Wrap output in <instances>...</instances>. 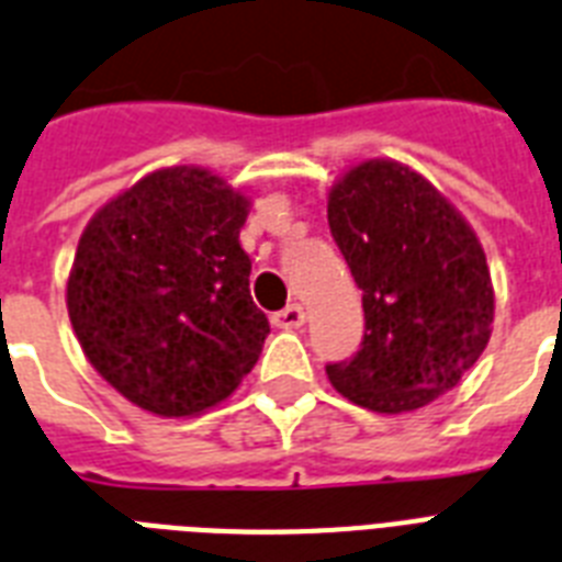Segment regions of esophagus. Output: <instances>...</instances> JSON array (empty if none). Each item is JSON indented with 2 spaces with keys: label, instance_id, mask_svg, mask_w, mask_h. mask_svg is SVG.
Wrapping results in <instances>:
<instances>
[{
  "label": "esophagus",
  "instance_id": "1",
  "mask_svg": "<svg viewBox=\"0 0 562 562\" xmlns=\"http://www.w3.org/2000/svg\"><path fill=\"white\" fill-rule=\"evenodd\" d=\"M271 321H273V326H280V328H296V326H303V323H305L303 305H296V303L285 305L282 312L273 314Z\"/></svg>",
  "mask_w": 562,
  "mask_h": 562
}]
</instances>
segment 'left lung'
<instances>
[{"label": "left lung", "mask_w": 562, "mask_h": 562, "mask_svg": "<svg viewBox=\"0 0 562 562\" xmlns=\"http://www.w3.org/2000/svg\"><path fill=\"white\" fill-rule=\"evenodd\" d=\"M328 231L367 321L360 352L326 367L331 386L390 415L453 390L494 323L485 250L464 218L409 167L367 161L328 195Z\"/></svg>", "instance_id": "1"}]
</instances>
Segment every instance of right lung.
<instances>
[{
	"label": "right lung",
	"mask_w": 562,
	"mask_h": 562,
	"mask_svg": "<svg viewBox=\"0 0 562 562\" xmlns=\"http://www.w3.org/2000/svg\"><path fill=\"white\" fill-rule=\"evenodd\" d=\"M245 216L248 202L218 176L170 167L80 236L68 317L91 367L140 409L202 413L259 360L271 326L250 300Z\"/></svg>",
	"instance_id": "add662e5"
}]
</instances>
